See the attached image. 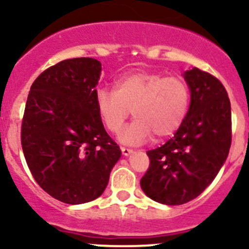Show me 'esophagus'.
<instances>
[{
  "label": "esophagus",
  "mask_w": 249,
  "mask_h": 249,
  "mask_svg": "<svg viewBox=\"0 0 249 249\" xmlns=\"http://www.w3.org/2000/svg\"><path fill=\"white\" fill-rule=\"evenodd\" d=\"M122 153L123 156H129L130 153H132V149L131 148H126V147H122Z\"/></svg>",
  "instance_id": "obj_1"
}]
</instances>
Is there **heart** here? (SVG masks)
Segmentation results:
<instances>
[{
	"label": "heart",
	"mask_w": 249,
	"mask_h": 249,
	"mask_svg": "<svg viewBox=\"0 0 249 249\" xmlns=\"http://www.w3.org/2000/svg\"><path fill=\"white\" fill-rule=\"evenodd\" d=\"M190 107V88L180 76H164L149 71H135L122 76L114 90L96 93V108L105 126L119 134L127 118L136 117L123 141L140 143L152 134L158 139L173 135L185 120Z\"/></svg>",
	"instance_id": "heart-1"
}]
</instances>
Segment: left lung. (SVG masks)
Returning a JSON list of instances; mask_svg holds the SVG:
<instances>
[{
    "instance_id": "1",
    "label": "left lung",
    "mask_w": 249,
    "mask_h": 249,
    "mask_svg": "<svg viewBox=\"0 0 249 249\" xmlns=\"http://www.w3.org/2000/svg\"><path fill=\"white\" fill-rule=\"evenodd\" d=\"M191 92L185 120L166 143L147 152L149 168L141 189L153 201L178 206L209 186L231 146V106L223 84L194 68L183 74Z\"/></svg>"
}]
</instances>
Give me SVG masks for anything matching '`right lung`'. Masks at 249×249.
Here are the masks:
<instances>
[{
    "label": "right lung",
    "mask_w": 249,
    "mask_h": 249,
    "mask_svg": "<svg viewBox=\"0 0 249 249\" xmlns=\"http://www.w3.org/2000/svg\"><path fill=\"white\" fill-rule=\"evenodd\" d=\"M101 69L93 58L62 60L36 78L26 100V164L41 189L63 203L98 198L122 156L96 108Z\"/></svg>",
    "instance_id": "right-lung-1"
}]
</instances>
